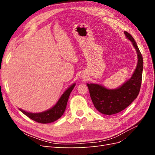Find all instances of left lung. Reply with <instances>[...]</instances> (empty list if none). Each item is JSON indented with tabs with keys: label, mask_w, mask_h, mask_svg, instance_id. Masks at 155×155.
I'll use <instances>...</instances> for the list:
<instances>
[{
	"label": "left lung",
	"mask_w": 155,
	"mask_h": 155,
	"mask_svg": "<svg viewBox=\"0 0 155 155\" xmlns=\"http://www.w3.org/2000/svg\"><path fill=\"white\" fill-rule=\"evenodd\" d=\"M127 38L133 43L138 55V63L132 76L116 89H107L98 84L87 83L89 93L96 109L101 113L111 115L122 111L137 97L142 83L143 58L133 37L124 31Z\"/></svg>",
	"instance_id": "obj_1"
}]
</instances>
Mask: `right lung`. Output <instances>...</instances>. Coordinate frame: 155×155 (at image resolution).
Returning a JSON list of instances; mask_svg holds the SVG:
<instances>
[{
	"label": "right lung",
	"mask_w": 155,
	"mask_h": 155,
	"mask_svg": "<svg viewBox=\"0 0 155 155\" xmlns=\"http://www.w3.org/2000/svg\"><path fill=\"white\" fill-rule=\"evenodd\" d=\"M75 85H76V83H74L73 85L70 86L61 96L57 104L48 110L40 112V113H31V112H26L21 109H18L23 114H25L28 118L36 121V122L41 124H49L53 122V121H55L61 118L63 114L65 109H66L70 92L73 90Z\"/></svg>",
	"instance_id": "right-lung-1"
}]
</instances>
